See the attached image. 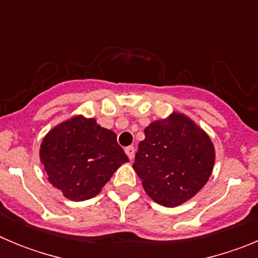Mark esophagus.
Instances as JSON below:
<instances>
[{"mask_svg":"<svg viewBox=\"0 0 258 258\" xmlns=\"http://www.w3.org/2000/svg\"><path fill=\"white\" fill-rule=\"evenodd\" d=\"M125 152H126V155L129 156V159H131V160H133L134 154H136V150H134L133 146H129V147H126V149H125Z\"/></svg>","mask_w":258,"mask_h":258,"instance_id":"1","label":"esophagus"}]
</instances>
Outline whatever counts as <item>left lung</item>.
I'll return each instance as SVG.
<instances>
[{
	"mask_svg": "<svg viewBox=\"0 0 258 258\" xmlns=\"http://www.w3.org/2000/svg\"><path fill=\"white\" fill-rule=\"evenodd\" d=\"M214 160L208 134L188 116L174 111L146 126L133 169L155 203L174 208L204 187Z\"/></svg>",
	"mask_w": 258,
	"mask_h": 258,
	"instance_id": "1",
	"label": "left lung"
}]
</instances>
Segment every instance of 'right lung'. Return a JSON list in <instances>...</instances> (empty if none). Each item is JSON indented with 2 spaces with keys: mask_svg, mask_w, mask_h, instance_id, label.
Returning a JSON list of instances; mask_svg holds the SVG:
<instances>
[{
  "mask_svg": "<svg viewBox=\"0 0 258 258\" xmlns=\"http://www.w3.org/2000/svg\"><path fill=\"white\" fill-rule=\"evenodd\" d=\"M40 160L54 187L67 199L84 202L97 197L129 159L112 131L76 115L50 129L41 142Z\"/></svg>",
  "mask_w": 258,
  "mask_h": 258,
  "instance_id": "right-lung-1",
  "label": "right lung"
}]
</instances>
